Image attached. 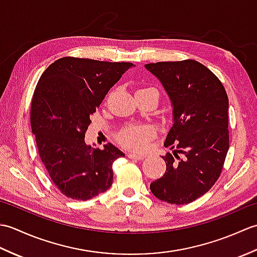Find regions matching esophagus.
<instances>
[{"instance_id":"obj_1","label":"esophagus","mask_w":257,"mask_h":257,"mask_svg":"<svg viewBox=\"0 0 257 257\" xmlns=\"http://www.w3.org/2000/svg\"><path fill=\"white\" fill-rule=\"evenodd\" d=\"M127 156L128 158H130V159H136V160H143L146 157L145 154H135V152H129Z\"/></svg>"}]
</instances>
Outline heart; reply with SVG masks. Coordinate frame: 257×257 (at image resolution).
I'll return each instance as SVG.
<instances>
[{
  "mask_svg": "<svg viewBox=\"0 0 257 257\" xmlns=\"http://www.w3.org/2000/svg\"><path fill=\"white\" fill-rule=\"evenodd\" d=\"M155 89V88H143L139 90ZM156 135V129L151 124H128L120 132L118 139L119 143L125 148L140 150L144 149L148 140Z\"/></svg>",
  "mask_w": 257,
  "mask_h": 257,
  "instance_id": "obj_1",
  "label": "heart"
}]
</instances>
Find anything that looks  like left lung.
Wrapping results in <instances>:
<instances>
[{
	"label": "left lung",
	"instance_id": "left-lung-1",
	"mask_svg": "<svg viewBox=\"0 0 257 257\" xmlns=\"http://www.w3.org/2000/svg\"><path fill=\"white\" fill-rule=\"evenodd\" d=\"M145 67L168 94L173 121L165 143L172 154L162 157L167 170L150 190L170 204H188L213 187L224 165L228 150L226 91L209 68L193 59Z\"/></svg>",
	"mask_w": 257,
	"mask_h": 257
}]
</instances>
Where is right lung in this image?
I'll list each match as a JSON object with an SVG mask.
<instances>
[{
	"label": "right lung",
	"mask_w": 257,
	"mask_h": 257,
	"mask_svg": "<svg viewBox=\"0 0 257 257\" xmlns=\"http://www.w3.org/2000/svg\"><path fill=\"white\" fill-rule=\"evenodd\" d=\"M132 63L63 57L47 67L32 99L31 125L38 154L54 184L73 200H89L112 183L122 151L85 144L90 116Z\"/></svg>",
	"instance_id": "add662e5"
}]
</instances>
